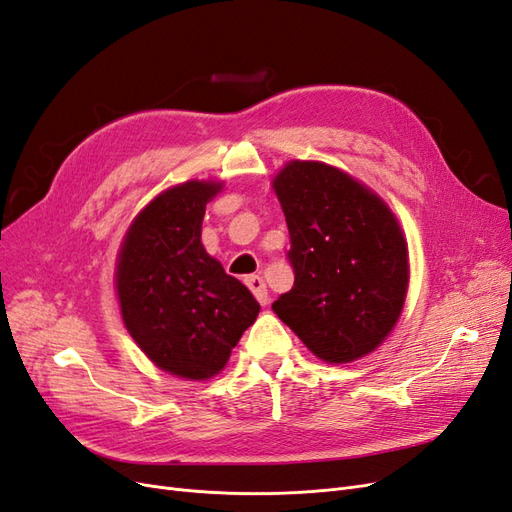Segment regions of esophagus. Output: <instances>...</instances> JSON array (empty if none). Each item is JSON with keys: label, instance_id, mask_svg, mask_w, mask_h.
I'll list each match as a JSON object with an SVG mask.
<instances>
[{"label": "esophagus", "instance_id": "34e87169", "mask_svg": "<svg viewBox=\"0 0 512 512\" xmlns=\"http://www.w3.org/2000/svg\"><path fill=\"white\" fill-rule=\"evenodd\" d=\"M245 284H247V288L252 290V294H254L256 301H258L260 305H267V303H269L267 284H265V280H262L260 275H250V277H245Z\"/></svg>", "mask_w": 512, "mask_h": 512}]
</instances>
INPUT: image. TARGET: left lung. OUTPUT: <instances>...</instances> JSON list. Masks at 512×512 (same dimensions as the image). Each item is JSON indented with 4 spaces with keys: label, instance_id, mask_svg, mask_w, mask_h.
Instances as JSON below:
<instances>
[{
    "label": "left lung",
    "instance_id": "obj_1",
    "mask_svg": "<svg viewBox=\"0 0 512 512\" xmlns=\"http://www.w3.org/2000/svg\"><path fill=\"white\" fill-rule=\"evenodd\" d=\"M294 286L271 307L318 359L350 363L391 333L408 290V245L384 200L344 170L288 162L273 179Z\"/></svg>",
    "mask_w": 512,
    "mask_h": 512
}]
</instances>
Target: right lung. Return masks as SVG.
Instances as JSON below:
<instances>
[{
	"label": "right lung",
	"mask_w": 512,
	"mask_h": 512,
	"mask_svg": "<svg viewBox=\"0 0 512 512\" xmlns=\"http://www.w3.org/2000/svg\"><path fill=\"white\" fill-rule=\"evenodd\" d=\"M218 181L168 188L136 215L117 258L123 324L168 374L205 380L224 369L260 305L200 243Z\"/></svg>",
	"instance_id": "add662e5"
}]
</instances>
